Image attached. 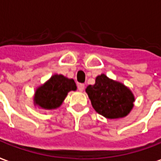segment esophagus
<instances>
[{"instance_id":"1","label":"esophagus","mask_w":161,"mask_h":161,"mask_svg":"<svg viewBox=\"0 0 161 161\" xmlns=\"http://www.w3.org/2000/svg\"><path fill=\"white\" fill-rule=\"evenodd\" d=\"M84 88H85V85H84V84H82V83H80V84H78L79 91L82 92L83 90H84Z\"/></svg>"}]
</instances>
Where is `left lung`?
I'll use <instances>...</instances> for the list:
<instances>
[{
	"label": "left lung",
	"instance_id": "obj_1",
	"mask_svg": "<svg viewBox=\"0 0 161 161\" xmlns=\"http://www.w3.org/2000/svg\"><path fill=\"white\" fill-rule=\"evenodd\" d=\"M86 92L95 111L106 118L125 117L134 106L135 97L129 87L103 74L95 78L94 85L87 86Z\"/></svg>",
	"mask_w": 161,
	"mask_h": 161
}]
</instances>
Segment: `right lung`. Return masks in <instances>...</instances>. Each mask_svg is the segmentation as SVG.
Here are the masks:
<instances>
[{
  "label": "right lung",
  "instance_id": "add662e5",
  "mask_svg": "<svg viewBox=\"0 0 161 161\" xmlns=\"http://www.w3.org/2000/svg\"><path fill=\"white\" fill-rule=\"evenodd\" d=\"M77 89L73 79L62 74H54L48 80L36 88L34 95V104L44 109L58 108L70 91Z\"/></svg>",
  "mask_w": 161,
  "mask_h": 161
}]
</instances>
